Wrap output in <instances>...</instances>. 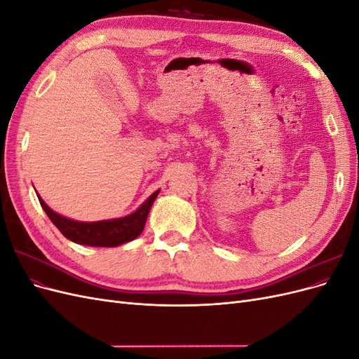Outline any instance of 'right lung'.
I'll list each match as a JSON object with an SVG mask.
<instances>
[{
	"label": "right lung",
	"mask_w": 359,
	"mask_h": 359,
	"mask_svg": "<svg viewBox=\"0 0 359 359\" xmlns=\"http://www.w3.org/2000/svg\"><path fill=\"white\" fill-rule=\"evenodd\" d=\"M160 190L154 191L151 196L139 206V208L132 212L130 215L121 217V219H114V220H102V222H76L67 217H62L52 211L49 206L45 203L39 194V201L41 208L45 210L50 222L58 227V231L67 238V240L76 243V244H83V245H91V247H116L124 243H128L137 238L142 233L148 212L153 206L157 194Z\"/></svg>",
	"instance_id": "1"
}]
</instances>
